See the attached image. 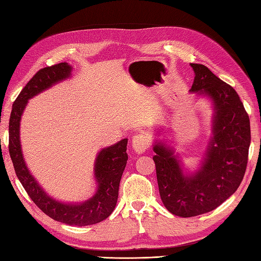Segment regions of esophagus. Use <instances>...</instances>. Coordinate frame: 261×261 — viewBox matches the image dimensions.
<instances>
[{
    "label": "esophagus",
    "mask_w": 261,
    "mask_h": 261,
    "mask_svg": "<svg viewBox=\"0 0 261 261\" xmlns=\"http://www.w3.org/2000/svg\"><path fill=\"white\" fill-rule=\"evenodd\" d=\"M133 148L135 150V152L140 154V153H144L146 150L149 147V140L147 139V137L143 134H137L133 137Z\"/></svg>",
    "instance_id": "esophagus-1"
}]
</instances>
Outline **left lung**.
<instances>
[{
	"label": "left lung",
	"instance_id": "left-lung-1",
	"mask_svg": "<svg viewBox=\"0 0 261 261\" xmlns=\"http://www.w3.org/2000/svg\"><path fill=\"white\" fill-rule=\"evenodd\" d=\"M195 77L189 92L212 106L211 136L199 167L185 170L172 143L155 138L158 186L161 200L181 218L212 211L239 188L246 171L250 145L249 117L233 87L202 64H191Z\"/></svg>",
	"mask_w": 261,
	"mask_h": 261
}]
</instances>
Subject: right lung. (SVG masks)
Masks as SVG:
<instances>
[{"instance_id":"obj_1","label":"right lung","mask_w":261,"mask_h":261,"mask_svg":"<svg viewBox=\"0 0 261 261\" xmlns=\"http://www.w3.org/2000/svg\"><path fill=\"white\" fill-rule=\"evenodd\" d=\"M72 72L73 67L64 62L40 69L28 82L12 108L9 149L16 175L37 206L46 216L59 222L85 226L99 223L113 212L117 202L122 174L128 160L126 152L128 139L124 138L112 146L101 149L97 153L93 165L96 192L89 199L82 202H63L46 193L28 169L20 141V121L28 101L52 86L72 77Z\"/></svg>"}]
</instances>
